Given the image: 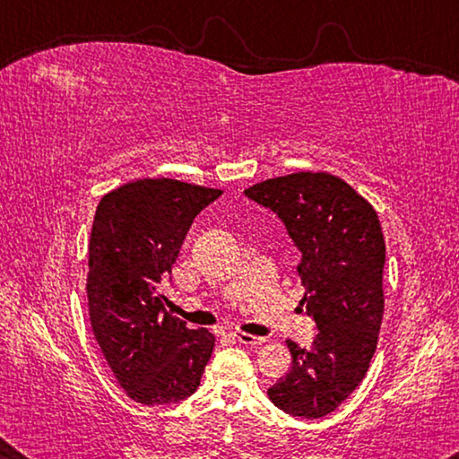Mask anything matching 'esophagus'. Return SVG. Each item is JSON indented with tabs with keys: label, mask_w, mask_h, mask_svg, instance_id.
I'll list each match as a JSON object with an SVG mask.
<instances>
[{
	"label": "esophagus",
	"mask_w": 459,
	"mask_h": 459,
	"mask_svg": "<svg viewBox=\"0 0 459 459\" xmlns=\"http://www.w3.org/2000/svg\"><path fill=\"white\" fill-rule=\"evenodd\" d=\"M232 336H235V340H238L240 344H245V346H259V344H263V342H265V338L253 336V333H245V332H235Z\"/></svg>",
	"instance_id": "esophagus-1"
}]
</instances>
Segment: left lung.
I'll return each instance as SVG.
<instances>
[{
	"instance_id": "8db88e82",
	"label": "left lung",
	"mask_w": 459,
	"mask_h": 459,
	"mask_svg": "<svg viewBox=\"0 0 459 459\" xmlns=\"http://www.w3.org/2000/svg\"><path fill=\"white\" fill-rule=\"evenodd\" d=\"M245 196L279 216L301 253L298 275L312 348L287 340L291 370L269 388L273 405L320 419L362 383L385 312V238L378 216L338 176L298 172L255 184Z\"/></svg>"
}]
</instances>
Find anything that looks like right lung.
I'll return each instance as SVG.
<instances>
[{
	"instance_id": "obj_1",
	"label": "right lung",
	"mask_w": 459,
	"mask_h": 459,
	"mask_svg": "<svg viewBox=\"0 0 459 459\" xmlns=\"http://www.w3.org/2000/svg\"><path fill=\"white\" fill-rule=\"evenodd\" d=\"M222 190L158 178L105 194L89 243L92 333L117 383L142 405H172L196 391L214 336L166 312L172 275L196 216Z\"/></svg>"
}]
</instances>
